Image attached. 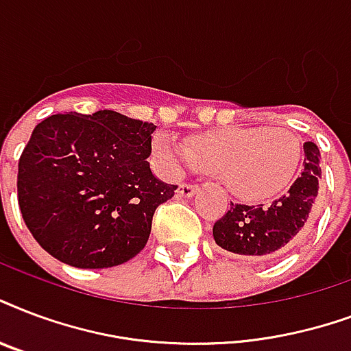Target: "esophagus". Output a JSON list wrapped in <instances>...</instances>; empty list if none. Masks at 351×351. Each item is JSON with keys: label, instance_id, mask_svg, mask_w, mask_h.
I'll return each instance as SVG.
<instances>
[{"label": "esophagus", "instance_id": "1", "mask_svg": "<svg viewBox=\"0 0 351 351\" xmlns=\"http://www.w3.org/2000/svg\"><path fill=\"white\" fill-rule=\"evenodd\" d=\"M199 189L200 187L197 186V184H182V186L178 187V195L184 197V199H189V197H193Z\"/></svg>", "mask_w": 351, "mask_h": 351}]
</instances>
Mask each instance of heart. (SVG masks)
<instances>
[{
	"mask_svg": "<svg viewBox=\"0 0 351 351\" xmlns=\"http://www.w3.org/2000/svg\"><path fill=\"white\" fill-rule=\"evenodd\" d=\"M152 151L173 171L193 165L221 173L230 193L245 202H263L285 191L304 158L302 141L285 127L215 128L191 136L186 145L158 132Z\"/></svg>",
	"mask_w": 351,
	"mask_h": 351,
	"instance_id": "1",
	"label": "heart"
}]
</instances>
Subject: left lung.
<instances>
[{"label": "left lung", "mask_w": 351, "mask_h": 351, "mask_svg": "<svg viewBox=\"0 0 351 351\" xmlns=\"http://www.w3.org/2000/svg\"><path fill=\"white\" fill-rule=\"evenodd\" d=\"M304 171L283 197L269 206L232 204L213 224V239L226 252L248 259L280 256L293 247L306 228L318 195L320 151L304 143Z\"/></svg>", "instance_id": "left-lung-1"}]
</instances>
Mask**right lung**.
Instances as JSON below:
<instances>
[{
    "label": "right lung",
    "mask_w": 351,
    "mask_h": 351,
    "mask_svg": "<svg viewBox=\"0 0 351 351\" xmlns=\"http://www.w3.org/2000/svg\"><path fill=\"white\" fill-rule=\"evenodd\" d=\"M154 128L114 110L55 114L34 127L18 164V204L45 252L106 269L143 250L154 211L176 189L147 162Z\"/></svg>",
    "instance_id": "1"
}]
</instances>
